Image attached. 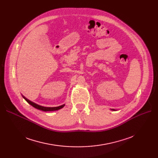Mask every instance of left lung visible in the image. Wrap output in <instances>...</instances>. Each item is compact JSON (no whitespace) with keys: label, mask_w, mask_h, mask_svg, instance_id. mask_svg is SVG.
Masks as SVG:
<instances>
[{"label":"left lung","mask_w":158,"mask_h":158,"mask_svg":"<svg viewBox=\"0 0 158 158\" xmlns=\"http://www.w3.org/2000/svg\"><path fill=\"white\" fill-rule=\"evenodd\" d=\"M113 110V111H115V110H113H113Z\"/></svg>","instance_id":"8db88e82"}]
</instances>
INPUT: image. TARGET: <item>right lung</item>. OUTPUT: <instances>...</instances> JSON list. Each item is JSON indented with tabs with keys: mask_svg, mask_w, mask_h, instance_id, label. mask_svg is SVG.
Listing matches in <instances>:
<instances>
[{
	"mask_svg": "<svg viewBox=\"0 0 158 158\" xmlns=\"http://www.w3.org/2000/svg\"><path fill=\"white\" fill-rule=\"evenodd\" d=\"M23 98L26 100L29 104H31L32 107H35V108L38 109V110H41V111H56V110H60L61 108H63V107L64 106V104L63 105H61V106H57V107H44V106H40L35 102H33L31 101H29V99H27V98L25 97L24 96H23Z\"/></svg>",
	"mask_w": 158,
	"mask_h": 158,
	"instance_id": "right-lung-1",
	"label": "right lung"
}]
</instances>
